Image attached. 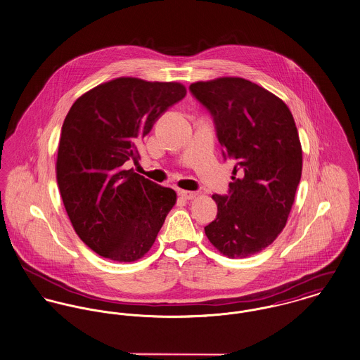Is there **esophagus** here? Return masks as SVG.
<instances>
[{
    "label": "esophagus",
    "instance_id": "esophagus-1",
    "mask_svg": "<svg viewBox=\"0 0 360 360\" xmlns=\"http://www.w3.org/2000/svg\"><path fill=\"white\" fill-rule=\"evenodd\" d=\"M179 195L182 198H185V200H192V198L197 195V193L195 192H191V191H179Z\"/></svg>",
    "mask_w": 360,
    "mask_h": 360
}]
</instances>
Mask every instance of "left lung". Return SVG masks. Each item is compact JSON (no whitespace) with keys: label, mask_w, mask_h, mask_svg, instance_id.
<instances>
[{"label":"left lung","mask_w":360,"mask_h":360,"mask_svg":"<svg viewBox=\"0 0 360 360\" xmlns=\"http://www.w3.org/2000/svg\"><path fill=\"white\" fill-rule=\"evenodd\" d=\"M214 117L223 156L234 162L229 194H214L217 219L204 227L227 257H247L285 227L297 191L303 152L295 119L276 94L244 78L191 84Z\"/></svg>","instance_id":"1"}]
</instances>
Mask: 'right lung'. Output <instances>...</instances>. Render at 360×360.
Instances as JSON below:
<instances>
[{
    "mask_svg": "<svg viewBox=\"0 0 360 360\" xmlns=\"http://www.w3.org/2000/svg\"><path fill=\"white\" fill-rule=\"evenodd\" d=\"M186 96L178 82L116 78L86 91L67 113L56 178L75 233L113 262H136L152 248L176 193L126 169L137 145L168 107Z\"/></svg>",
    "mask_w": 360,
    "mask_h": 360,
    "instance_id": "1",
    "label": "right lung"
}]
</instances>
